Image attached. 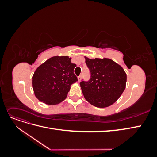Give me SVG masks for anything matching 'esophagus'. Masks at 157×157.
I'll return each instance as SVG.
<instances>
[{
	"label": "esophagus",
	"mask_w": 157,
	"mask_h": 157,
	"mask_svg": "<svg viewBox=\"0 0 157 157\" xmlns=\"http://www.w3.org/2000/svg\"><path fill=\"white\" fill-rule=\"evenodd\" d=\"M81 78H82V75H80V76H78V81L80 82V80H81Z\"/></svg>",
	"instance_id": "34e87169"
}]
</instances>
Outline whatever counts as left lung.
<instances>
[{
  "label": "left lung",
  "instance_id": "left-lung-1",
  "mask_svg": "<svg viewBox=\"0 0 157 157\" xmlns=\"http://www.w3.org/2000/svg\"><path fill=\"white\" fill-rule=\"evenodd\" d=\"M85 59L90 78L80 82L84 98L97 107L111 105L125 89L126 74L124 69L110 59Z\"/></svg>",
  "mask_w": 157,
  "mask_h": 157
}]
</instances>
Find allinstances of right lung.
<instances>
[{"label": "right lung", "mask_w": 157, "mask_h": 157, "mask_svg": "<svg viewBox=\"0 0 157 157\" xmlns=\"http://www.w3.org/2000/svg\"><path fill=\"white\" fill-rule=\"evenodd\" d=\"M68 56H54L46 60L35 71L32 86L36 98L48 105L63 101L71 85L78 80L74 74L76 64Z\"/></svg>", "instance_id": "1"}]
</instances>
